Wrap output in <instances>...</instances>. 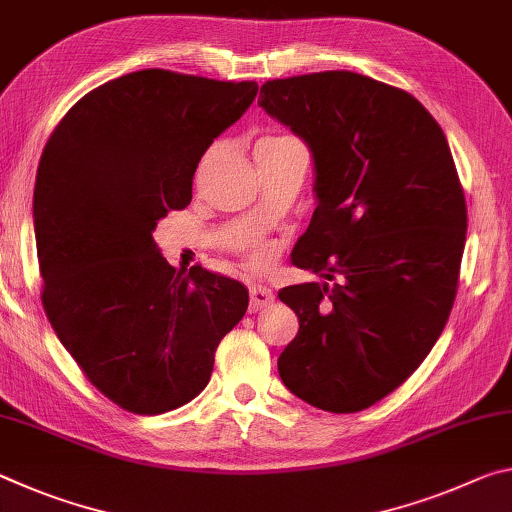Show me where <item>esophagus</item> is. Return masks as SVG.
Returning <instances> with one entry per match:
<instances>
[{"label":"esophagus","instance_id":"obj_1","mask_svg":"<svg viewBox=\"0 0 512 512\" xmlns=\"http://www.w3.org/2000/svg\"><path fill=\"white\" fill-rule=\"evenodd\" d=\"M273 300H275V293L271 289L262 287V284H255V287H250V305H248V309L253 311V314H257L259 309L273 305Z\"/></svg>","mask_w":512,"mask_h":512}]
</instances>
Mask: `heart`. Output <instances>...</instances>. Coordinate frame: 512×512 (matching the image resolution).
Masks as SVG:
<instances>
[{"mask_svg": "<svg viewBox=\"0 0 512 512\" xmlns=\"http://www.w3.org/2000/svg\"><path fill=\"white\" fill-rule=\"evenodd\" d=\"M291 142H298L293 140V137L287 135H271V137H262V140L257 142V149L255 151H264V149H275V146H282V144H291ZM273 257V250L268 246H257L253 248V253H250V262L253 266H266L271 262Z\"/></svg>", "mask_w": 512, "mask_h": 512, "instance_id": "b5f03b06", "label": "heart"}]
</instances>
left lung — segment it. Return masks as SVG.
<instances>
[{
    "mask_svg": "<svg viewBox=\"0 0 512 512\" xmlns=\"http://www.w3.org/2000/svg\"><path fill=\"white\" fill-rule=\"evenodd\" d=\"M259 106L314 160L316 210L277 293L300 329L277 359L316 409L357 413L409 379L452 311L467 207L438 121L409 92L354 72L262 85Z\"/></svg>",
    "mask_w": 512,
    "mask_h": 512,
    "instance_id": "left-lung-1",
    "label": "left lung"
}]
</instances>
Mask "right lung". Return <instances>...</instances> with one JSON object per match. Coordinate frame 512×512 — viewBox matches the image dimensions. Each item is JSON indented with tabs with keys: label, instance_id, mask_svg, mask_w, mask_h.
Returning a JSON list of instances; mask_svg holds the SVG:
<instances>
[{
	"label": "right lung",
	"instance_id": "right-lung-1",
	"mask_svg": "<svg viewBox=\"0 0 512 512\" xmlns=\"http://www.w3.org/2000/svg\"><path fill=\"white\" fill-rule=\"evenodd\" d=\"M255 94V81L142 69L85 94L42 151L33 189L42 307L121 409L155 415L194 400L246 314L244 284L169 266L153 230L192 203L203 153Z\"/></svg>",
	"mask_w": 512,
	"mask_h": 512
}]
</instances>
